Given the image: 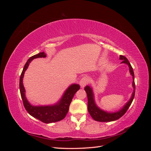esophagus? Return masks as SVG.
Returning <instances> with one entry per match:
<instances>
[{
	"mask_svg": "<svg viewBox=\"0 0 151 151\" xmlns=\"http://www.w3.org/2000/svg\"><path fill=\"white\" fill-rule=\"evenodd\" d=\"M89 83V79L87 77H83L79 82V84L81 88H84Z\"/></svg>",
	"mask_w": 151,
	"mask_h": 151,
	"instance_id": "obj_1",
	"label": "esophagus"
}]
</instances>
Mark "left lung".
Wrapping results in <instances>:
<instances>
[{
	"label": "left lung",
	"instance_id": "8db88e82",
	"mask_svg": "<svg viewBox=\"0 0 151 151\" xmlns=\"http://www.w3.org/2000/svg\"><path fill=\"white\" fill-rule=\"evenodd\" d=\"M120 60H122V63H125L129 67V72L131 76L133 78V82H132V87L134 90L133 93L132 94L131 98L129 101L123 106L118 111L114 112H109L107 111H104L103 109L99 108L97 104H96L94 100V96L92 88L90 86H86L84 88V90L86 92L87 96H88V111L93 119L96 121L101 122H113L121 118L127 111L130 106L131 105L135 96V86L134 82V73L133 68H132L129 61L128 59L123 55H120Z\"/></svg>",
	"mask_w": 151,
	"mask_h": 151
}]
</instances>
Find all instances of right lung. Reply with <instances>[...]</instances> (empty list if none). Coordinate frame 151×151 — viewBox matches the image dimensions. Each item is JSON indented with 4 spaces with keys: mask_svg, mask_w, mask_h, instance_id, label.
<instances>
[{
    "mask_svg": "<svg viewBox=\"0 0 151 151\" xmlns=\"http://www.w3.org/2000/svg\"><path fill=\"white\" fill-rule=\"evenodd\" d=\"M46 57L47 55L43 52L35 55L28 59L20 76L19 89L24 106L29 115L43 123H50L60 121L65 117L72 99L76 93L80 89V86L78 84H72L68 86L58 101L53 104L33 106L30 104L26 97V90L22 83L25 71L33 59Z\"/></svg>",
    "mask_w": 151,
    "mask_h": 151,
    "instance_id": "add662e5",
    "label": "right lung"
}]
</instances>
